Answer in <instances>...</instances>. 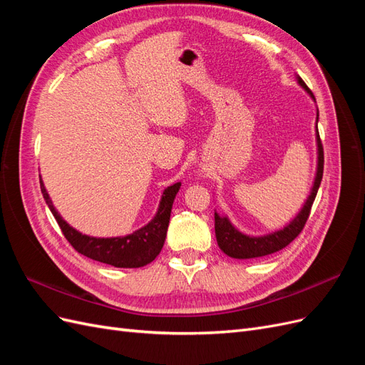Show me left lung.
I'll return each mask as SVG.
<instances>
[{
    "instance_id": "8db88e82",
    "label": "left lung",
    "mask_w": 365,
    "mask_h": 365,
    "mask_svg": "<svg viewBox=\"0 0 365 365\" xmlns=\"http://www.w3.org/2000/svg\"><path fill=\"white\" fill-rule=\"evenodd\" d=\"M297 82L300 85L303 90L312 97V101L315 102V97L312 91L309 90L307 85L303 82L300 76H297ZM315 138H317V173H315V180L312 184L311 193H309L307 200L304 205L302 207L298 215L291 220L289 224H286L283 228L275 230L272 233L263 235V236H250L239 231L231 220L227 216H220L217 212H215V233H216V240L219 248L222 250L227 256L233 257V259H256V257H263V256H269L272 252H277L283 250L284 247H288L291 242L302 233V230L306 224V220L309 217V213H311L312 204L315 201L317 192L319 189V184H322L323 180V168H324V152H323V145L322 140H319L318 134V109H317V126H315Z\"/></svg>"
}]
</instances>
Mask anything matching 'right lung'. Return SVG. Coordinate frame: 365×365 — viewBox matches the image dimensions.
<instances>
[{"label":"right lung","mask_w":365,"mask_h":365,"mask_svg":"<svg viewBox=\"0 0 365 365\" xmlns=\"http://www.w3.org/2000/svg\"><path fill=\"white\" fill-rule=\"evenodd\" d=\"M39 182L43 200H46L54 219L58 220L63 236L67 237L73 248L86 257L111 264L115 268H141L152 260H155L164 245L172 205L181 187V182H175L169 185L168 189H164L157 215L153 216L149 224L134 231L132 235L118 237H93L82 235L81 231H77L70 224L65 222L58 213V210L54 208L41 176Z\"/></svg>","instance_id":"right-lung-1"}]
</instances>
